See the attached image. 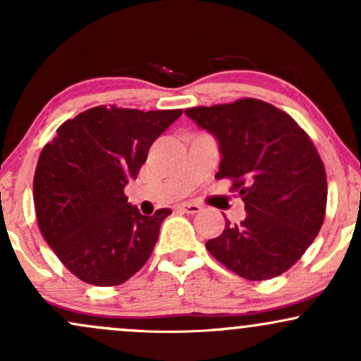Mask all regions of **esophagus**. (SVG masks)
<instances>
[{
	"label": "esophagus",
	"mask_w": 361,
	"mask_h": 361,
	"mask_svg": "<svg viewBox=\"0 0 361 361\" xmlns=\"http://www.w3.org/2000/svg\"><path fill=\"white\" fill-rule=\"evenodd\" d=\"M178 209L183 210L186 214H198L202 210V207L197 204V202H185V204L178 205Z\"/></svg>",
	"instance_id": "34e87169"
}]
</instances>
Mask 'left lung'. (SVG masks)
<instances>
[{
  "label": "left lung",
  "mask_w": 361,
  "mask_h": 361,
  "mask_svg": "<svg viewBox=\"0 0 361 361\" xmlns=\"http://www.w3.org/2000/svg\"><path fill=\"white\" fill-rule=\"evenodd\" d=\"M185 114L214 135L221 149L215 178L233 180L246 219H226L205 247L246 280L279 276L292 268L324 222L326 169L312 140L288 114L267 102L195 106Z\"/></svg>",
  "instance_id": "left-lung-1"
}]
</instances>
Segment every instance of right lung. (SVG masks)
I'll list each match as a JSON object with an SVG mask.
<instances>
[{"mask_svg":"<svg viewBox=\"0 0 361 361\" xmlns=\"http://www.w3.org/2000/svg\"><path fill=\"white\" fill-rule=\"evenodd\" d=\"M181 110L94 106L57 128L40 152L34 202L40 233L66 268L86 283L114 287L144 267L161 222L127 202L123 188L149 147Z\"/></svg>","mask_w":361,"mask_h":361,"instance_id":"right-lung-1","label":"right lung"}]
</instances>
